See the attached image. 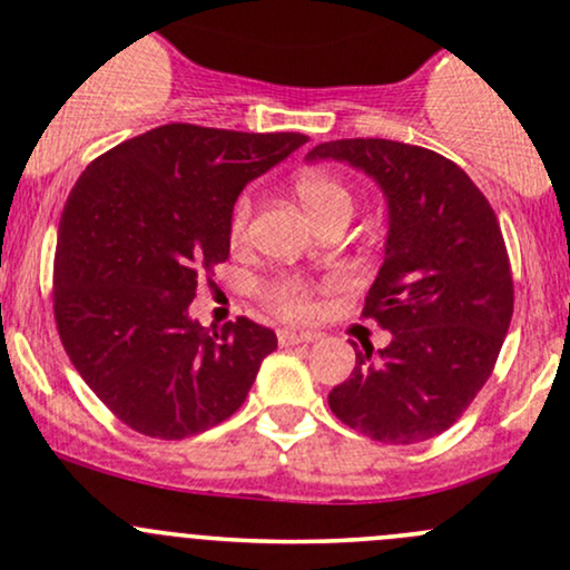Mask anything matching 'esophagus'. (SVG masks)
<instances>
[{"label": "esophagus", "instance_id": "1", "mask_svg": "<svg viewBox=\"0 0 570 570\" xmlns=\"http://www.w3.org/2000/svg\"><path fill=\"white\" fill-rule=\"evenodd\" d=\"M316 333L308 330H278V343L281 346H297V343H314Z\"/></svg>", "mask_w": 570, "mask_h": 570}]
</instances>
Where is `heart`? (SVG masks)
Returning a JSON list of instances; mask_svg holds the SVG:
<instances>
[{"label":"heart","mask_w":570,"mask_h":570,"mask_svg":"<svg viewBox=\"0 0 570 570\" xmlns=\"http://www.w3.org/2000/svg\"><path fill=\"white\" fill-rule=\"evenodd\" d=\"M297 197L303 199L305 210H308L311 218L318 224L322 218L337 214V210H348L352 214L354 199L348 186L343 180H337L335 175L327 173H303L297 178ZM252 194H243L233 208V222H229V233H233V240L240 243L248 237V227H252ZM267 297H271L273 308L278 314L289 318H308L314 314V292L305 281L299 278H284L275 281V284L267 289Z\"/></svg>","instance_id":"1"}]
</instances>
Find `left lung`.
<instances>
[{"label": "left lung", "mask_w": 570, "mask_h": 570, "mask_svg": "<svg viewBox=\"0 0 570 570\" xmlns=\"http://www.w3.org/2000/svg\"><path fill=\"white\" fill-rule=\"evenodd\" d=\"M305 159L365 173L384 191L390 218L362 314L392 341L379 352L354 346L356 365L330 392V409L381 443L441 435L487 384L514 314L495 210L462 167L409 142L330 140Z\"/></svg>", "instance_id": "left-lung-1"}]
</instances>
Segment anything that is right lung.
<instances>
[{"mask_svg":"<svg viewBox=\"0 0 570 570\" xmlns=\"http://www.w3.org/2000/svg\"><path fill=\"white\" fill-rule=\"evenodd\" d=\"M297 132L165 124L94 159L59 222L53 314L91 392L142 435L180 441L229 419L278 337L240 316H189L229 256L237 194L305 146Z\"/></svg>","mask_w":570,"mask_h":570,"instance_id":"add662e5","label":"right lung"}]
</instances>
